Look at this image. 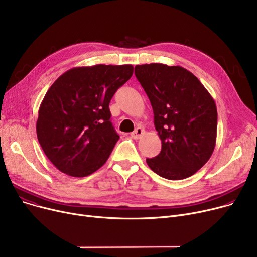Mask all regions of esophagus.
Segmentation results:
<instances>
[{
	"label": "esophagus",
	"mask_w": 257,
	"mask_h": 257,
	"mask_svg": "<svg viewBox=\"0 0 257 257\" xmlns=\"http://www.w3.org/2000/svg\"><path fill=\"white\" fill-rule=\"evenodd\" d=\"M145 133V130L141 127H138L136 130H134L132 133H131V138L134 139V140H139L142 138L143 134Z\"/></svg>",
	"instance_id": "1"
}]
</instances>
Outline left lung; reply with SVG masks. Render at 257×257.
<instances>
[{
    "label": "left lung",
    "mask_w": 257,
    "mask_h": 257,
    "mask_svg": "<svg viewBox=\"0 0 257 257\" xmlns=\"http://www.w3.org/2000/svg\"><path fill=\"white\" fill-rule=\"evenodd\" d=\"M139 82L149 98L161 151L147 158L149 168L169 180L194 175L210 158L217 141L218 112L199 79L179 65H136Z\"/></svg>",
    "instance_id": "1"
}]
</instances>
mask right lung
<instances>
[{"instance_id": "obj_1", "label": "right lung", "mask_w": 257, "mask_h": 257, "mask_svg": "<svg viewBox=\"0 0 257 257\" xmlns=\"http://www.w3.org/2000/svg\"><path fill=\"white\" fill-rule=\"evenodd\" d=\"M133 74L131 64L78 66L48 89L38 109V142L51 163L73 177L99 170L119 137L110 121L113 94Z\"/></svg>"}]
</instances>
